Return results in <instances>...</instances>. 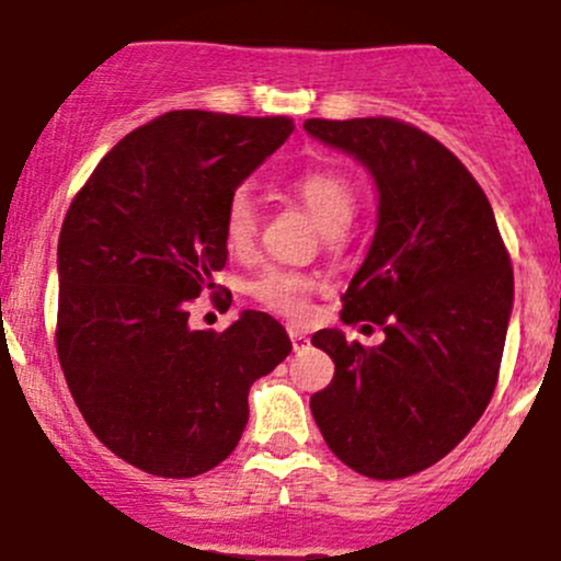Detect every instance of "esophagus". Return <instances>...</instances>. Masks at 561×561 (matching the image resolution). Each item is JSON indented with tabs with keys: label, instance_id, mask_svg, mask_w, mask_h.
<instances>
[{
	"label": "esophagus",
	"instance_id": "34e87169",
	"mask_svg": "<svg viewBox=\"0 0 561 561\" xmlns=\"http://www.w3.org/2000/svg\"><path fill=\"white\" fill-rule=\"evenodd\" d=\"M287 334H290V340H293V347H304V345H309V336H307V331H301V329H296V325H290V329H287Z\"/></svg>",
	"mask_w": 561,
	"mask_h": 561
}]
</instances>
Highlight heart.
<instances>
[{"instance_id": "1", "label": "heart", "mask_w": 561, "mask_h": 561, "mask_svg": "<svg viewBox=\"0 0 561 561\" xmlns=\"http://www.w3.org/2000/svg\"><path fill=\"white\" fill-rule=\"evenodd\" d=\"M293 194L307 205L309 214L318 219L329 236H340L353 221L358 208V197L347 175H342L334 167H312L301 175L293 178ZM260 208L252 188L241 186L230 194L221 221V236L230 252L247 254L257 238ZM314 290V279L307 274L287 268H265L254 279H249L247 293L257 304L276 314H285L290 320H304L309 314V296Z\"/></svg>"}]
</instances>
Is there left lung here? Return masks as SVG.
Wrapping results in <instances>:
<instances>
[{
    "mask_svg": "<svg viewBox=\"0 0 561 561\" xmlns=\"http://www.w3.org/2000/svg\"><path fill=\"white\" fill-rule=\"evenodd\" d=\"M378 186V227L342 296L345 323H378V347L312 336L334 378L309 408L331 453L373 480H402L453 453L485 413L502 367L513 263L463 161L394 117L307 119Z\"/></svg>",
    "mask_w": 561,
    "mask_h": 561,
    "instance_id": "1",
    "label": "left lung"
}]
</instances>
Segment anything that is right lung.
Segmentation results:
<instances>
[{
	"label": "right lung",
	"mask_w": 561,
	"mask_h": 561,
	"mask_svg": "<svg viewBox=\"0 0 561 561\" xmlns=\"http://www.w3.org/2000/svg\"><path fill=\"white\" fill-rule=\"evenodd\" d=\"M293 134L290 117L181 108L123 136L59 232L57 356L81 416L117 458L156 477L219 466L249 422V389L290 353L279 320L247 309L194 331L219 293L230 194Z\"/></svg>",
	"instance_id": "right-lung-1"
}]
</instances>
